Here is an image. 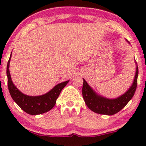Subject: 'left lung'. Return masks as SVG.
<instances>
[{"mask_svg": "<svg viewBox=\"0 0 146 146\" xmlns=\"http://www.w3.org/2000/svg\"><path fill=\"white\" fill-rule=\"evenodd\" d=\"M138 73L137 66L132 85L124 94L116 99H108L98 95L84 79L82 95L86 106L92 111L101 115H113L119 112L131 100L136 91Z\"/></svg>", "mask_w": 146, "mask_h": 146, "instance_id": "1", "label": "left lung"}]
</instances>
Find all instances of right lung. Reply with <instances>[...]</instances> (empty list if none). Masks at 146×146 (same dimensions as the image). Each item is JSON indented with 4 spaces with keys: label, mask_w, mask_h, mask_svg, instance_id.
Instances as JSON below:
<instances>
[{
    "label": "right lung",
    "mask_w": 146,
    "mask_h": 146,
    "mask_svg": "<svg viewBox=\"0 0 146 146\" xmlns=\"http://www.w3.org/2000/svg\"><path fill=\"white\" fill-rule=\"evenodd\" d=\"M11 56L7 66V75L8 89L14 101L21 107L22 110L29 115H40L49 111L56 104V100L60 94V92L63 89L64 87L67 84L69 80L58 84L53 89L44 95H40V96H29L23 94L15 86L11 80L9 69Z\"/></svg>",
    "instance_id": "add662e5"
}]
</instances>
